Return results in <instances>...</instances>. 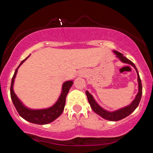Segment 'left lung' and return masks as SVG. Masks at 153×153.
<instances>
[{"label": "left lung", "mask_w": 153, "mask_h": 153, "mask_svg": "<svg viewBox=\"0 0 153 153\" xmlns=\"http://www.w3.org/2000/svg\"><path fill=\"white\" fill-rule=\"evenodd\" d=\"M114 54L117 55V57L120 59L122 62L127 63V64L131 65V66L134 67V68L136 71L137 73V81H138V89L139 91L137 94L135 99L133 100V101L130 104L128 105V106L124 107V108H120L114 111H108L103 109L102 107H101L96 103V101H95L94 98L93 97V96L91 95L88 91H85V94H86L88 100V102L90 103L91 108L93 111L96 113L97 114L101 116V117L103 119H106V120L109 121H113V122H116V121L121 120V119L125 118L131 114L136 109L137 107L138 106L139 103H140V100H141L142 94H143V86H142V82L141 79L140 78V75H139L136 66L134 65V64L131 61L129 60V59H127V57H124V55L120 52H117V51H114Z\"/></svg>", "instance_id": "obj_1"}]
</instances>
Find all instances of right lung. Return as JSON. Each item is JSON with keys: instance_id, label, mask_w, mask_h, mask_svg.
Returning <instances> with one entry per match:
<instances>
[{"instance_id": "right-lung-1", "label": "right lung", "mask_w": 153, "mask_h": 153, "mask_svg": "<svg viewBox=\"0 0 153 153\" xmlns=\"http://www.w3.org/2000/svg\"><path fill=\"white\" fill-rule=\"evenodd\" d=\"M29 56H28L26 59H24L20 63V65L15 71L14 75H13L11 80V84H10V98H11L16 109L23 119L31 123H34V124H47L53 122L57 117H59L62 114L65 108V105L66 96L69 92L72 85L73 84V80H68V81H65L62 84V92H61L60 96H59L57 102L54 103L52 106L50 107V108H42V109H31V108H27L19 99V98L17 97V96L13 91V83H14V80L19 68L22 65Z\"/></svg>"}]
</instances>
